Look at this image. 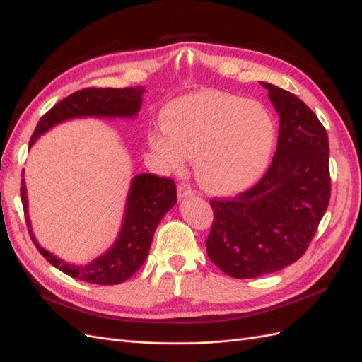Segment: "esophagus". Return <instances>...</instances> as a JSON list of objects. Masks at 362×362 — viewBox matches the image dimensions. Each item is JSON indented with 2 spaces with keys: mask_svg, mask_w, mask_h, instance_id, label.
<instances>
[{
  "mask_svg": "<svg viewBox=\"0 0 362 362\" xmlns=\"http://www.w3.org/2000/svg\"><path fill=\"white\" fill-rule=\"evenodd\" d=\"M177 195H179V200H183V198L192 195V189L186 183H180L177 186Z\"/></svg>",
  "mask_w": 362,
  "mask_h": 362,
  "instance_id": "obj_1",
  "label": "esophagus"
}]
</instances>
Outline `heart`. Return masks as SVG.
I'll use <instances>...</instances> for the list:
<instances>
[{
  "mask_svg": "<svg viewBox=\"0 0 362 362\" xmlns=\"http://www.w3.org/2000/svg\"><path fill=\"white\" fill-rule=\"evenodd\" d=\"M164 132H151L150 146L168 165L179 168L197 158L203 188L228 195L260 179L275 144V122L262 103L218 90H200L167 105Z\"/></svg>",
  "mask_w": 362,
  "mask_h": 362,
  "instance_id": "obj_1",
  "label": "heart"
}]
</instances>
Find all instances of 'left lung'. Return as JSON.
Masks as SVG:
<instances>
[{
    "label": "left lung",
    "instance_id": "8db88e82",
    "mask_svg": "<svg viewBox=\"0 0 362 362\" xmlns=\"http://www.w3.org/2000/svg\"><path fill=\"white\" fill-rule=\"evenodd\" d=\"M279 115L269 170L251 189L211 200L207 255L233 278H257L299 260L331 195L329 143L323 124L293 93L260 83Z\"/></svg>",
    "mask_w": 362,
    "mask_h": 362
}]
</instances>
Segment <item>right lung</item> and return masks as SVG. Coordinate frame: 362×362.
<instances>
[{
    "label": "right lung",
    "instance_id": "add662e5",
    "mask_svg": "<svg viewBox=\"0 0 362 362\" xmlns=\"http://www.w3.org/2000/svg\"><path fill=\"white\" fill-rule=\"evenodd\" d=\"M144 87L127 88H84L72 93L46 112L30 139V148L37 138L48 132L52 126L79 117L132 119L143 103ZM24 176V171H22ZM21 200L28 226L30 236L39 252L57 269L81 281L112 286L131 278L146 262L155 230L160 219L176 204V183L167 177L143 173L131 182L127 194L123 224L111 248L87 264H75L58 259L52 252L42 248L34 238L28 216V197L25 180L21 182Z\"/></svg>",
    "mask_w": 362,
    "mask_h": 362
}]
</instances>
